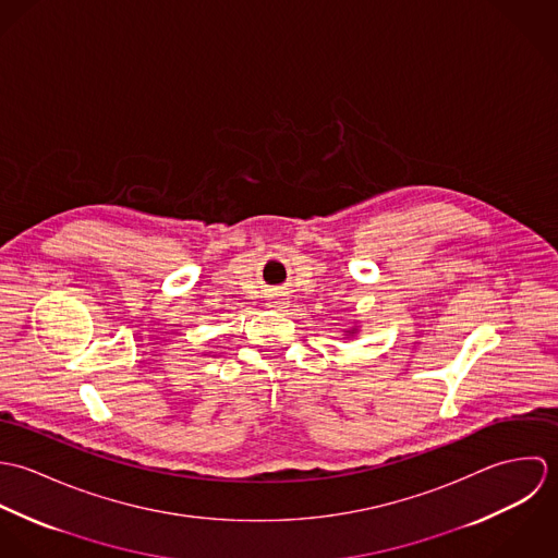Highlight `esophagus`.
Returning a JSON list of instances; mask_svg holds the SVG:
<instances>
[{
    "label": "esophagus",
    "instance_id": "1",
    "mask_svg": "<svg viewBox=\"0 0 558 558\" xmlns=\"http://www.w3.org/2000/svg\"><path fill=\"white\" fill-rule=\"evenodd\" d=\"M270 303L279 310H286L290 305V299H288L286 292H275V294H270Z\"/></svg>",
    "mask_w": 558,
    "mask_h": 558
}]
</instances>
